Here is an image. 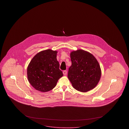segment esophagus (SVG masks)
Returning a JSON list of instances; mask_svg holds the SVG:
<instances>
[{"instance_id":"esophagus-1","label":"esophagus","mask_w":129,"mask_h":129,"mask_svg":"<svg viewBox=\"0 0 129 129\" xmlns=\"http://www.w3.org/2000/svg\"><path fill=\"white\" fill-rule=\"evenodd\" d=\"M63 74L64 75H66L67 74V71H63Z\"/></svg>"}]
</instances>
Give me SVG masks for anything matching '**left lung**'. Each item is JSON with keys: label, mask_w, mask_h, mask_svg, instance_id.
<instances>
[{"label": "left lung", "mask_w": 129, "mask_h": 129, "mask_svg": "<svg viewBox=\"0 0 129 129\" xmlns=\"http://www.w3.org/2000/svg\"><path fill=\"white\" fill-rule=\"evenodd\" d=\"M72 66L68 76L76 90L87 92L98 84L101 75L100 67L91 54L82 50L71 53Z\"/></svg>", "instance_id": "obj_1"}]
</instances>
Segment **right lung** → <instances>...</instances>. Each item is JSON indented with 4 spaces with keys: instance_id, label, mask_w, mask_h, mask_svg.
Here are the masks:
<instances>
[{
    "instance_id": "1",
    "label": "right lung",
    "mask_w": 129,
    "mask_h": 129,
    "mask_svg": "<svg viewBox=\"0 0 129 129\" xmlns=\"http://www.w3.org/2000/svg\"><path fill=\"white\" fill-rule=\"evenodd\" d=\"M57 51L47 50L32 58L27 68L28 81L36 90L44 92L53 89L63 74L56 59Z\"/></svg>"
}]
</instances>
